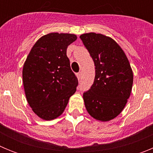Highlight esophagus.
I'll return each instance as SVG.
<instances>
[{"instance_id":"34e87169","label":"esophagus","mask_w":153,"mask_h":153,"mask_svg":"<svg viewBox=\"0 0 153 153\" xmlns=\"http://www.w3.org/2000/svg\"><path fill=\"white\" fill-rule=\"evenodd\" d=\"M76 76H77L78 79H79V80H80L81 78H82V73L79 72V73H78V74H76Z\"/></svg>"}]
</instances>
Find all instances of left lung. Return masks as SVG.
<instances>
[{
	"label": "left lung",
	"instance_id": "8db88e82",
	"mask_svg": "<svg viewBox=\"0 0 153 153\" xmlns=\"http://www.w3.org/2000/svg\"><path fill=\"white\" fill-rule=\"evenodd\" d=\"M79 37L93 58L96 70L93 84L83 93L85 107L93 118L107 122L123 111L129 98L132 70L124 51L113 38L93 32Z\"/></svg>",
	"mask_w": 153,
	"mask_h": 153
}]
</instances>
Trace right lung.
Wrapping results in <instances>:
<instances>
[{"label":"right lung","mask_w":153,"mask_h":153,"mask_svg":"<svg viewBox=\"0 0 153 153\" xmlns=\"http://www.w3.org/2000/svg\"><path fill=\"white\" fill-rule=\"evenodd\" d=\"M77 39L72 33H51L33 46L23 67V84L33 113L52 120L63 113L75 93L78 79L70 69L67 47Z\"/></svg>","instance_id":"right-lung-1"}]
</instances>
